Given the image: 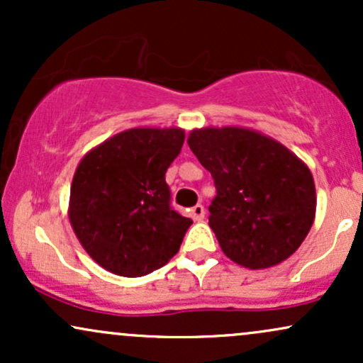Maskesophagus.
<instances>
[{
    "label": "esophagus",
    "mask_w": 363,
    "mask_h": 363,
    "mask_svg": "<svg viewBox=\"0 0 363 363\" xmlns=\"http://www.w3.org/2000/svg\"><path fill=\"white\" fill-rule=\"evenodd\" d=\"M191 218H193L194 222H201V220L205 218V208H203V205H196L191 208Z\"/></svg>",
    "instance_id": "obj_1"
}]
</instances>
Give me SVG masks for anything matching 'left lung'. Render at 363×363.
Wrapping results in <instances>:
<instances>
[{"label": "left lung", "instance_id": "1", "mask_svg": "<svg viewBox=\"0 0 363 363\" xmlns=\"http://www.w3.org/2000/svg\"><path fill=\"white\" fill-rule=\"evenodd\" d=\"M187 145L215 181L210 227L225 256L249 269L289 259L314 223L309 167L277 140L247 128L193 129Z\"/></svg>", "mask_w": 363, "mask_h": 363}]
</instances>
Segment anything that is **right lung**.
Returning a JSON list of instances; mask_svg holds the SVG:
<instances>
[{
  "instance_id": "1",
  "label": "right lung",
  "mask_w": 363,
  "mask_h": 363,
  "mask_svg": "<svg viewBox=\"0 0 363 363\" xmlns=\"http://www.w3.org/2000/svg\"><path fill=\"white\" fill-rule=\"evenodd\" d=\"M184 136L181 128H133L78 164L69 222L83 249L107 272L145 277L177 254L193 220L170 206L165 172Z\"/></svg>"
}]
</instances>
